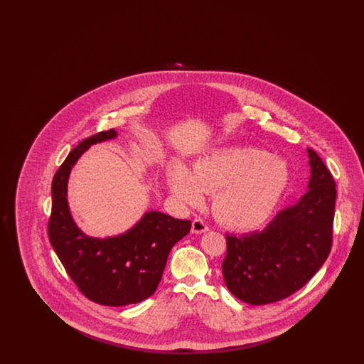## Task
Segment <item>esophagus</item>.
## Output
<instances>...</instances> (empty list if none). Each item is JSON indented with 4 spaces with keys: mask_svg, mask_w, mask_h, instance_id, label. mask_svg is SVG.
<instances>
[{
    "mask_svg": "<svg viewBox=\"0 0 364 364\" xmlns=\"http://www.w3.org/2000/svg\"><path fill=\"white\" fill-rule=\"evenodd\" d=\"M192 233H196V235H200V233H205L208 232V226L203 220H193L192 221Z\"/></svg>",
    "mask_w": 364,
    "mask_h": 364,
    "instance_id": "esophagus-1",
    "label": "esophagus"
}]
</instances>
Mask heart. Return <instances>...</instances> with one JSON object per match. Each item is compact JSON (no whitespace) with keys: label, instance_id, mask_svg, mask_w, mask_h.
Listing matches in <instances>:
<instances>
[{"label":"heart","instance_id":"obj_1","mask_svg":"<svg viewBox=\"0 0 364 364\" xmlns=\"http://www.w3.org/2000/svg\"><path fill=\"white\" fill-rule=\"evenodd\" d=\"M168 180L174 198L188 206L200 205L205 192H214L215 217L229 228L248 230L274 213L289 188L291 168L266 150L232 146L200 158L192 172L176 164Z\"/></svg>","mask_w":364,"mask_h":364}]
</instances>
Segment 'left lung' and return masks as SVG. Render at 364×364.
Instances as JSON below:
<instances>
[{
	"label": "left lung",
	"instance_id": "1",
	"mask_svg": "<svg viewBox=\"0 0 364 364\" xmlns=\"http://www.w3.org/2000/svg\"><path fill=\"white\" fill-rule=\"evenodd\" d=\"M311 177L297 203L281 210L260 232L226 235L223 274L244 303H276L303 288L329 257L336 183L319 156L307 149Z\"/></svg>",
	"mask_w": 364,
	"mask_h": 364
}]
</instances>
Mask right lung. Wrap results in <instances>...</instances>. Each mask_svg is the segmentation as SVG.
Here are the masks:
<instances>
[{
    "mask_svg": "<svg viewBox=\"0 0 364 364\" xmlns=\"http://www.w3.org/2000/svg\"><path fill=\"white\" fill-rule=\"evenodd\" d=\"M117 136L114 129L80 141L58 168L52 183V214L48 233L79 291L94 303L122 307L146 300L156 292L169 252L191 229L188 220L146 213L128 232L106 239L86 236L70 217L67 184L70 169L87 149Z\"/></svg>",
    "mask_w": 364,
    "mask_h": 364,
    "instance_id": "add662e5",
    "label": "right lung"
}]
</instances>
